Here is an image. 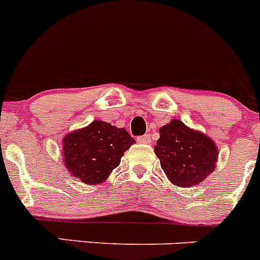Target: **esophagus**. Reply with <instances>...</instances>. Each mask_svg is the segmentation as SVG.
I'll list each match as a JSON object with an SVG mask.
<instances>
[{"mask_svg": "<svg viewBox=\"0 0 260 260\" xmlns=\"http://www.w3.org/2000/svg\"><path fill=\"white\" fill-rule=\"evenodd\" d=\"M138 142H141V144H149L150 142V136L149 135H144V136H140L137 138Z\"/></svg>", "mask_w": 260, "mask_h": 260, "instance_id": "34e87169", "label": "esophagus"}]
</instances>
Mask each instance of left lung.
Listing matches in <instances>:
<instances>
[{"mask_svg":"<svg viewBox=\"0 0 260 260\" xmlns=\"http://www.w3.org/2000/svg\"><path fill=\"white\" fill-rule=\"evenodd\" d=\"M155 154L169 181L178 187L195 186L215 168L218 149L208 136L173 119L160 128Z\"/></svg>","mask_w":260,"mask_h":260,"instance_id":"1","label":"left lung"}]
</instances>
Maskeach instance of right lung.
Wrapping results in <instances>:
<instances>
[{"mask_svg": "<svg viewBox=\"0 0 260 260\" xmlns=\"http://www.w3.org/2000/svg\"><path fill=\"white\" fill-rule=\"evenodd\" d=\"M135 144L124 128L94 120L64 138V163L73 177L87 185H99L120 164V157Z\"/></svg>", "mask_w": 260, "mask_h": 260, "instance_id": "1", "label": "right lung"}]
</instances>
